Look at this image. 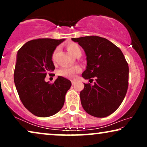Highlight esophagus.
<instances>
[{"mask_svg": "<svg viewBox=\"0 0 147 147\" xmlns=\"http://www.w3.org/2000/svg\"><path fill=\"white\" fill-rule=\"evenodd\" d=\"M71 84H72V86H74L76 84V82L74 81V80H72L71 81Z\"/></svg>", "mask_w": 147, "mask_h": 147, "instance_id": "34e87169", "label": "esophagus"}]
</instances>
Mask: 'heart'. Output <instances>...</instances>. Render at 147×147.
<instances>
[{
	"instance_id": "b5f03b06",
	"label": "heart",
	"mask_w": 147,
	"mask_h": 147,
	"mask_svg": "<svg viewBox=\"0 0 147 147\" xmlns=\"http://www.w3.org/2000/svg\"><path fill=\"white\" fill-rule=\"evenodd\" d=\"M67 50L71 53L72 55L74 56H76L78 54L82 53V49L81 47L78 44L76 43H69L67 44ZM57 50H55L53 53V56L55 55V52ZM81 67L78 65H74V66H63L61 69L59 70L58 74L59 75L63 76L65 78H74L76 77V75L81 71Z\"/></svg>"
}]
</instances>
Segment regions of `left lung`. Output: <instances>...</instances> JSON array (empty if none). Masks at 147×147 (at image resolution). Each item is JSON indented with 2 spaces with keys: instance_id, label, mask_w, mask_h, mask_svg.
<instances>
[{
  "instance_id": "1",
  "label": "left lung",
  "mask_w": 147,
  "mask_h": 147,
  "mask_svg": "<svg viewBox=\"0 0 147 147\" xmlns=\"http://www.w3.org/2000/svg\"><path fill=\"white\" fill-rule=\"evenodd\" d=\"M71 40L85 51L87 66L82 77L96 78L94 84H84L80 92L82 107L94 117H106L118 109L126 96L128 63L121 50L105 38L86 36Z\"/></svg>"
}]
</instances>
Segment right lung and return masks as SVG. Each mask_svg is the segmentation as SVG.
<instances>
[{
    "label": "right lung",
    "instance_id": "1",
    "mask_svg": "<svg viewBox=\"0 0 147 147\" xmlns=\"http://www.w3.org/2000/svg\"><path fill=\"white\" fill-rule=\"evenodd\" d=\"M64 41L65 39L31 40L17 52L14 72L16 88L24 106L39 117L57 113L71 86V82L62 76H58L53 84L45 81L47 74L55 69L52 61L53 52Z\"/></svg>",
    "mask_w": 147,
    "mask_h": 147
}]
</instances>
